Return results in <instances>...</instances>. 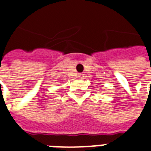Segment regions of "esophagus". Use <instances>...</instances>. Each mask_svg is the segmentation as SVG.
Segmentation results:
<instances>
[{
    "label": "esophagus",
    "mask_w": 151,
    "mask_h": 151,
    "mask_svg": "<svg viewBox=\"0 0 151 151\" xmlns=\"http://www.w3.org/2000/svg\"><path fill=\"white\" fill-rule=\"evenodd\" d=\"M78 78H84V74H83V73H79L78 74Z\"/></svg>",
    "instance_id": "1"
}]
</instances>
